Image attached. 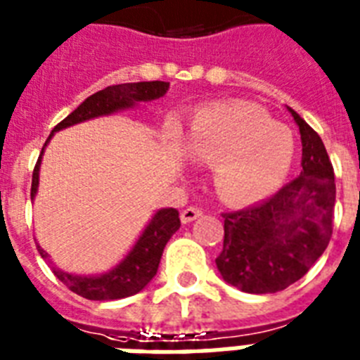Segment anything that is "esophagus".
<instances>
[{
	"label": "esophagus",
	"mask_w": 360,
	"mask_h": 360,
	"mask_svg": "<svg viewBox=\"0 0 360 360\" xmlns=\"http://www.w3.org/2000/svg\"><path fill=\"white\" fill-rule=\"evenodd\" d=\"M200 215H202L200 207L189 206V207H186V210H184L182 213H180V219H182L184 224H187V222H193V221H195V219H198V217H200Z\"/></svg>",
	"instance_id": "esophagus-1"
}]
</instances>
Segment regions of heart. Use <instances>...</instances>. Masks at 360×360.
Segmentation results:
<instances>
[{
  "mask_svg": "<svg viewBox=\"0 0 360 360\" xmlns=\"http://www.w3.org/2000/svg\"><path fill=\"white\" fill-rule=\"evenodd\" d=\"M193 160L213 165V186L228 204H252L274 193L289 173L294 138L250 105L200 110L186 138Z\"/></svg>",
  "mask_w": 360,
  "mask_h": 360,
  "instance_id": "obj_1",
  "label": "heart"
}]
</instances>
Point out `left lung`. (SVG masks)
Masks as SVG:
<instances>
[{"mask_svg": "<svg viewBox=\"0 0 360 360\" xmlns=\"http://www.w3.org/2000/svg\"><path fill=\"white\" fill-rule=\"evenodd\" d=\"M289 112L302 136L300 176L266 200L222 215L224 243L217 269L243 292L287 289L307 274L333 233V165L319 134Z\"/></svg>", "mask_w": 360, "mask_h": 360, "instance_id": "obj_1", "label": "left lung"}]
</instances>
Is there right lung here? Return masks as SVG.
<instances>
[{
  "instance_id": "1",
  "label": "right lung",
  "mask_w": 360,
  "mask_h": 360,
  "mask_svg": "<svg viewBox=\"0 0 360 360\" xmlns=\"http://www.w3.org/2000/svg\"><path fill=\"white\" fill-rule=\"evenodd\" d=\"M169 82L163 80H150V82H127V84L108 86L105 90L90 95L84 103H80L66 120H62L53 129L51 136L62 129H68L71 124L82 123V121L94 120L99 115L114 114L117 110L132 108L138 103H148V101L160 99L167 94ZM49 136V139H51ZM47 139V141H49ZM46 141V145H47ZM44 145V147H46ZM44 148H41L38 162L32 171L31 184V200L38 191V178H40V162ZM180 228V217L174 207H163L154 213L143 233L136 240L132 250L124 255L120 265H115L110 272L101 276H77L64 272V270L53 266V272L68 289L86 300H120L138 294L145 289L147 283L153 280L158 272L160 259H162L163 248L167 240L173 237L174 231ZM41 257H49L44 248L38 246Z\"/></svg>"
}]
</instances>
